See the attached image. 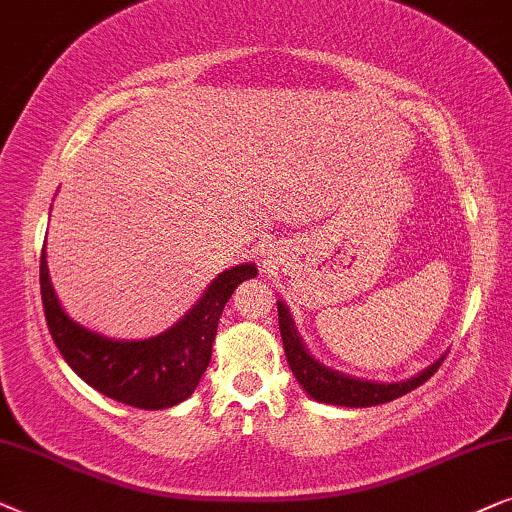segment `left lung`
I'll return each instance as SVG.
<instances>
[{
    "label": "left lung",
    "mask_w": 512,
    "mask_h": 512,
    "mask_svg": "<svg viewBox=\"0 0 512 512\" xmlns=\"http://www.w3.org/2000/svg\"><path fill=\"white\" fill-rule=\"evenodd\" d=\"M278 327H281L283 337V349L288 365L299 386L304 388V393L316 403L327 405H339V407H372L381 403H391V400L400 398V395L414 391V388L424 384L438 372V367L445 356H440L435 363H431L426 370H421L417 377L403 379V381H372V379H360L344 374L339 370H332L325 363H320L318 358H313L309 349H306L304 339L299 337L295 320L290 316V309L283 304V299H278Z\"/></svg>",
    "instance_id": "obj_1"
}]
</instances>
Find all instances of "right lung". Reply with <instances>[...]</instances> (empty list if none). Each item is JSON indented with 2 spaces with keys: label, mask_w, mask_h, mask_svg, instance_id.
Masks as SVG:
<instances>
[{
  "label": "right lung",
  "mask_w": 512,
  "mask_h": 512,
  "mask_svg": "<svg viewBox=\"0 0 512 512\" xmlns=\"http://www.w3.org/2000/svg\"><path fill=\"white\" fill-rule=\"evenodd\" d=\"M255 276L252 262L222 271L173 327L156 337L126 342L88 330L67 316L51 285L46 245L39 262L46 325L60 356L95 391L140 410H166L196 391L213 356L224 304L238 285Z\"/></svg>",
  "instance_id": "1"
}]
</instances>
